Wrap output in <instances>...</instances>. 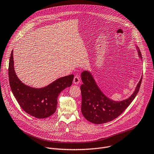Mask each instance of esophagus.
Wrapping results in <instances>:
<instances>
[{
	"mask_svg": "<svg viewBox=\"0 0 154 154\" xmlns=\"http://www.w3.org/2000/svg\"><path fill=\"white\" fill-rule=\"evenodd\" d=\"M80 79L79 78V77L78 76H75L74 78V80H73V82L75 85H78L79 83H80Z\"/></svg>",
	"mask_w": 154,
	"mask_h": 154,
	"instance_id": "esophagus-1",
	"label": "esophagus"
}]
</instances>
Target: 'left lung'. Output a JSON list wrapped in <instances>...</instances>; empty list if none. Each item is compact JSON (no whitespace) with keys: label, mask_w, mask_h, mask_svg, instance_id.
<instances>
[{"label":"left lung","mask_w":154,"mask_h":154,"mask_svg":"<svg viewBox=\"0 0 154 154\" xmlns=\"http://www.w3.org/2000/svg\"><path fill=\"white\" fill-rule=\"evenodd\" d=\"M136 49L139 58L142 59L140 50L137 46ZM81 79L83 82L80 87L82 113L89 122L101 124L114 120L129 106L139 90L143 76L133 94L128 98L120 101H114L106 96L97 86L90 71H83L81 74Z\"/></svg>","instance_id":"8db88e82"}]
</instances>
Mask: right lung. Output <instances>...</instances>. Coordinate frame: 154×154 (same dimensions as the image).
Returning a JSON list of instances; mask_svg holds the SVG:
<instances>
[{"mask_svg": "<svg viewBox=\"0 0 154 154\" xmlns=\"http://www.w3.org/2000/svg\"><path fill=\"white\" fill-rule=\"evenodd\" d=\"M13 52L12 50L9 61L8 76L11 90L18 104L26 113L37 119L53 115L57 110L59 94L71 86L74 75L59 78L43 88L27 86L21 82L15 73Z\"/></svg>", "mask_w": 154, "mask_h": 154, "instance_id": "right-lung-1", "label": "right lung"}]
</instances>
